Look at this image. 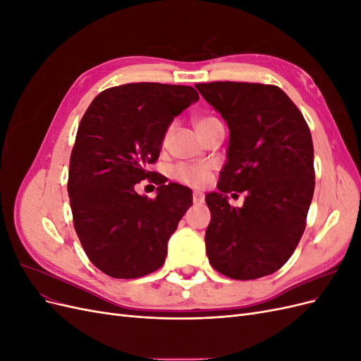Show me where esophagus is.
I'll return each instance as SVG.
<instances>
[{"label": "esophagus", "instance_id": "esophagus-1", "mask_svg": "<svg viewBox=\"0 0 361 361\" xmlns=\"http://www.w3.org/2000/svg\"><path fill=\"white\" fill-rule=\"evenodd\" d=\"M203 200H204L203 192H200V191H194V192H192V202H194L195 204L203 203Z\"/></svg>", "mask_w": 361, "mask_h": 361}]
</instances>
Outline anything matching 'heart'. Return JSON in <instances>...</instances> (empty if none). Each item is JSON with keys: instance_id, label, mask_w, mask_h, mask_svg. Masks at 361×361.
<instances>
[{"instance_id": "obj_1", "label": "heart", "mask_w": 361, "mask_h": 361, "mask_svg": "<svg viewBox=\"0 0 361 361\" xmlns=\"http://www.w3.org/2000/svg\"><path fill=\"white\" fill-rule=\"evenodd\" d=\"M216 123H220V120L212 116H200L195 118V128H197L199 133ZM170 133H171V126L167 129L166 140L169 138ZM173 176L179 182L190 185V187H203V185L211 178V167L206 166V164H179V166L174 167Z\"/></svg>"}]
</instances>
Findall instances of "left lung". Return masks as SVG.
Segmentation results:
<instances>
[{
  "instance_id": "left-lung-1",
  "label": "left lung",
  "mask_w": 361,
  "mask_h": 361,
  "mask_svg": "<svg viewBox=\"0 0 361 361\" xmlns=\"http://www.w3.org/2000/svg\"><path fill=\"white\" fill-rule=\"evenodd\" d=\"M195 89L231 133L218 192L206 195L207 259L235 280L269 276L286 264L305 228L314 191L310 129L277 85L215 81ZM232 190L246 191L243 208L228 203Z\"/></svg>"
}]
</instances>
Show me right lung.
<instances>
[{"label": "right lung", "mask_w": 361, "mask_h": 361, "mask_svg": "<svg viewBox=\"0 0 361 361\" xmlns=\"http://www.w3.org/2000/svg\"><path fill=\"white\" fill-rule=\"evenodd\" d=\"M199 101L190 85L130 82L97 94L76 133L68 192L75 232L92 264L114 279L161 268L192 192L159 180L155 199L135 183L152 176L174 117Z\"/></svg>", "instance_id": "add662e5"}]
</instances>
